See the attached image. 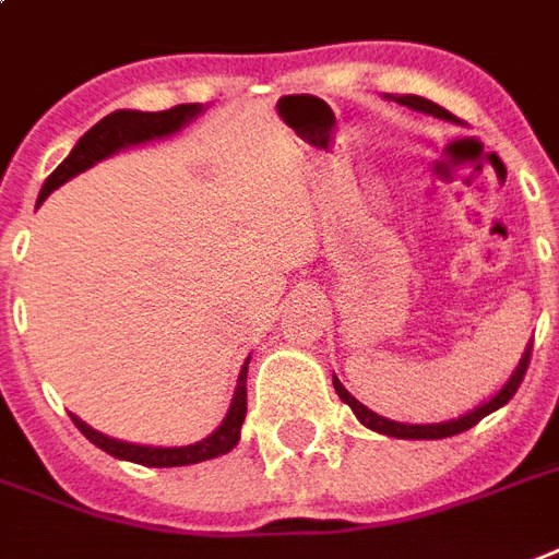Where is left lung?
Listing matches in <instances>:
<instances>
[{"instance_id": "1", "label": "left lung", "mask_w": 559, "mask_h": 559, "mask_svg": "<svg viewBox=\"0 0 559 559\" xmlns=\"http://www.w3.org/2000/svg\"><path fill=\"white\" fill-rule=\"evenodd\" d=\"M395 102L399 105H404V108H413V110H421V114H433V117L440 119H451L454 122V114H449L445 108H440L437 102L431 99H421V96H395ZM531 352H534V340H531V346H527L525 357L519 360L516 372H513V378L504 383V390L496 395V399H489L487 404H480L478 411L466 413V416H460V419H451V421H440V425H402V421H393V419H383V416H378V413H372L366 404H360L355 399V395L348 393L343 383L336 381L334 378V390L336 395L343 399V402L355 411V416L360 421H364L366 428H372V431L378 433H386V437H399V440H442V437H454V433H463L468 431V428H475L484 416H489L492 411H498V407H504L513 395H516L519 383L525 381V372H527V364H531Z\"/></svg>"}]
</instances>
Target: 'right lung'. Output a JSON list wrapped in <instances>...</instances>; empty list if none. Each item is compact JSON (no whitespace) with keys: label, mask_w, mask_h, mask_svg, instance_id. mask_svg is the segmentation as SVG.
Segmentation results:
<instances>
[{"label":"right lung","mask_w":559,"mask_h":559,"mask_svg":"<svg viewBox=\"0 0 559 559\" xmlns=\"http://www.w3.org/2000/svg\"><path fill=\"white\" fill-rule=\"evenodd\" d=\"M202 110V105H176L169 110H155V114H146V110H114L105 119H99L96 126L84 134V138L75 143L70 155L63 157V164L55 169L52 176L46 178L40 195H37V204L46 199V195L58 190L63 181H70L84 169H91L93 164H99L108 155L119 152L126 146H138V143H146V140L166 138V134H176L178 128L187 126L190 119ZM246 372H249V360L240 369V378H237V390H234V402L225 413L223 425L207 437V440L195 442V445H181V449H152V445H131V442L110 440L105 433L93 431L87 421H81L79 416H72L75 428H79L93 445H99L102 451H108L110 457L131 460V463H140V466H190V463H202V460L219 457L225 451H231L237 442H240V428L242 419H246Z\"/></svg>","instance_id":"1"}]
</instances>
